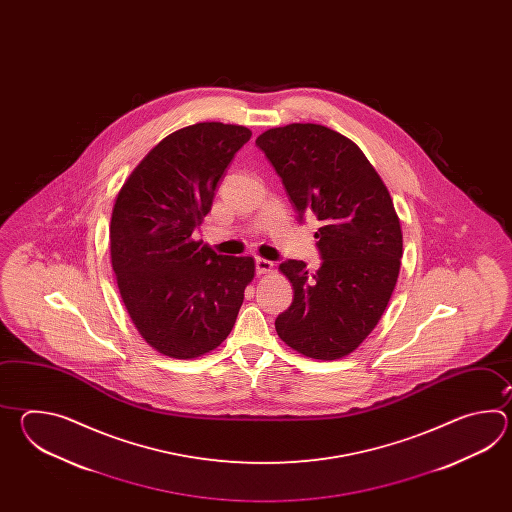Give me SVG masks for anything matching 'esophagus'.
Segmentation results:
<instances>
[{
    "label": "esophagus",
    "instance_id": "34e87169",
    "mask_svg": "<svg viewBox=\"0 0 512 512\" xmlns=\"http://www.w3.org/2000/svg\"><path fill=\"white\" fill-rule=\"evenodd\" d=\"M272 271V261L256 258V272L258 274H267Z\"/></svg>",
    "mask_w": 512,
    "mask_h": 512
}]
</instances>
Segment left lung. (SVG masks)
Segmentation results:
<instances>
[{
  "label": "left lung",
  "mask_w": 512,
  "mask_h": 512,
  "mask_svg": "<svg viewBox=\"0 0 512 512\" xmlns=\"http://www.w3.org/2000/svg\"><path fill=\"white\" fill-rule=\"evenodd\" d=\"M256 146L282 179L296 218L313 214L322 258L318 271L287 260L293 304L274 326L305 357H346L381 320L397 283L403 232L392 197L355 142L320 124L261 133Z\"/></svg>",
  "instance_id": "obj_1"
}]
</instances>
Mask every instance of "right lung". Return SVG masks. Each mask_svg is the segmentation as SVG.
Returning a JSON list of instances; mask_svg holds the SVG:
<instances>
[{
    "label": "right lung",
    "instance_id": "add662e5",
    "mask_svg": "<svg viewBox=\"0 0 512 512\" xmlns=\"http://www.w3.org/2000/svg\"><path fill=\"white\" fill-rule=\"evenodd\" d=\"M251 130L199 122L159 142L120 188L111 214V265L142 338L194 359L229 337L254 260L194 241L219 181Z\"/></svg>",
    "mask_w": 512,
    "mask_h": 512
}]
</instances>
